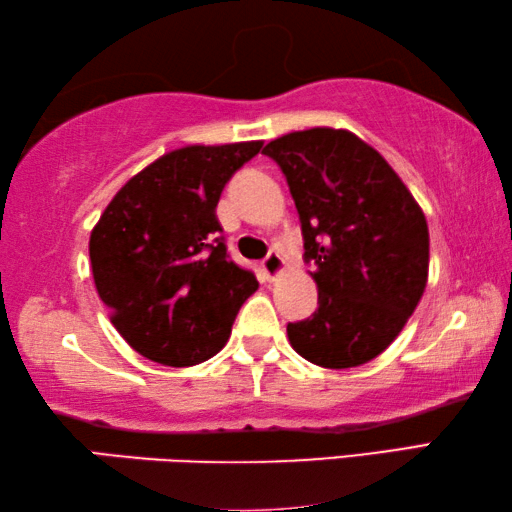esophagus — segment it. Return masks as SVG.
Returning a JSON list of instances; mask_svg holds the SVG:
<instances>
[{
	"label": "esophagus",
	"instance_id": "esophagus-1",
	"mask_svg": "<svg viewBox=\"0 0 512 512\" xmlns=\"http://www.w3.org/2000/svg\"><path fill=\"white\" fill-rule=\"evenodd\" d=\"M261 270H263L267 281H274L276 276H281L283 272H286V261H283V256L279 254V251H270L261 265Z\"/></svg>",
	"mask_w": 512,
	"mask_h": 512
}]
</instances>
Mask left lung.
<instances>
[{
  "mask_svg": "<svg viewBox=\"0 0 512 512\" xmlns=\"http://www.w3.org/2000/svg\"><path fill=\"white\" fill-rule=\"evenodd\" d=\"M295 199L317 311L288 324L308 363L347 370L383 354L429 281V226L406 183L347 129L315 127L267 142Z\"/></svg>",
  "mask_w": 512,
  "mask_h": 512,
  "instance_id": "8db88e82",
  "label": "left lung"
}]
</instances>
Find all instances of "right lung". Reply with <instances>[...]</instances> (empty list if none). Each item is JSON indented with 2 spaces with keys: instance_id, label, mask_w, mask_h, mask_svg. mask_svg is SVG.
Here are the masks:
<instances>
[{
  "instance_id": "add662e5",
  "label": "right lung",
  "mask_w": 512,
  "mask_h": 512,
  "mask_svg": "<svg viewBox=\"0 0 512 512\" xmlns=\"http://www.w3.org/2000/svg\"><path fill=\"white\" fill-rule=\"evenodd\" d=\"M263 140L186 145L117 190L90 233V265L111 322L154 363L190 367L220 351L256 276L226 256L215 208Z\"/></svg>"
}]
</instances>
